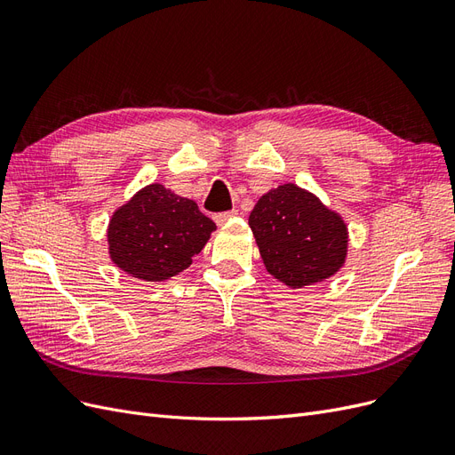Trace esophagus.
<instances>
[{
	"label": "esophagus",
	"mask_w": 455,
	"mask_h": 455,
	"mask_svg": "<svg viewBox=\"0 0 455 455\" xmlns=\"http://www.w3.org/2000/svg\"><path fill=\"white\" fill-rule=\"evenodd\" d=\"M237 216V211H228V212H220V214H216L214 216V220H216V224L218 226H224L228 220H231V218H235Z\"/></svg>",
	"instance_id": "obj_1"
}]
</instances>
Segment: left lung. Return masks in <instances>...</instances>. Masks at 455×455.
<instances>
[{"label": "left lung", "instance_id": "8db88e82", "mask_svg": "<svg viewBox=\"0 0 455 455\" xmlns=\"http://www.w3.org/2000/svg\"><path fill=\"white\" fill-rule=\"evenodd\" d=\"M249 226L267 273L288 288L323 283L346 266V220L309 189L292 182L261 196Z\"/></svg>", "mask_w": 455, "mask_h": 455}]
</instances>
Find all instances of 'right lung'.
<instances>
[{
  "label": "right lung",
  "instance_id": "obj_1",
  "mask_svg": "<svg viewBox=\"0 0 455 455\" xmlns=\"http://www.w3.org/2000/svg\"><path fill=\"white\" fill-rule=\"evenodd\" d=\"M216 224L196 201L163 184H148L109 218L106 239L112 264L146 283L167 281L191 266Z\"/></svg>",
  "mask_w": 455,
  "mask_h": 455
}]
</instances>
